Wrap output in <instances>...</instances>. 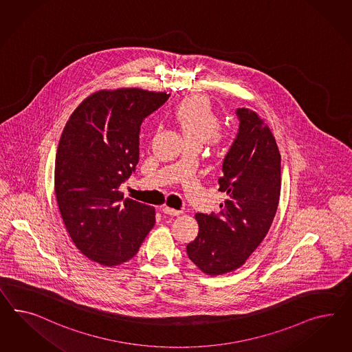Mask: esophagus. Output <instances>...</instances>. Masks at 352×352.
Listing matches in <instances>:
<instances>
[{"mask_svg": "<svg viewBox=\"0 0 352 352\" xmlns=\"http://www.w3.org/2000/svg\"><path fill=\"white\" fill-rule=\"evenodd\" d=\"M162 211H164V214L171 215V217H179V215H182V211H179V210L171 209V208H168V206H165Z\"/></svg>", "mask_w": 352, "mask_h": 352, "instance_id": "1", "label": "esophagus"}]
</instances>
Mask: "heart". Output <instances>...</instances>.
I'll return each instance as SVG.
<instances>
[{
    "label": "heart",
    "instance_id": "1",
    "mask_svg": "<svg viewBox=\"0 0 352 352\" xmlns=\"http://www.w3.org/2000/svg\"><path fill=\"white\" fill-rule=\"evenodd\" d=\"M173 116L188 143L200 146L208 141L212 147H220L228 141L230 132L220 126L221 118L208 96L186 97L175 106Z\"/></svg>",
    "mask_w": 352,
    "mask_h": 352
}]
</instances>
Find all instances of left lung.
Masks as SVG:
<instances>
[{
	"label": "left lung",
	"instance_id": "8db88e82",
	"mask_svg": "<svg viewBox=\"0 0 352 352\" xmlns=\"http://www.w3.org/2000/svg\"><path fill=\"white\" fill-rule=\"evenodd\" d=\"M239 133L223 162L219 190L227 200L217 215L196 214L199 234L187 246L208 276L237 270L265 238L280 196V153L255 111L238 109Z\"/></svg>",
	"mask_w": 352,
	"mask_h": 352
}]
</instances>
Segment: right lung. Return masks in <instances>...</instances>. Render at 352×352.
Instances as JSON below:
<instances>
[{
    "instance_id": "add662e5",
    "label": "right lung",
    "mask_w": 352,
    "mask_h": 352,
    "mask_svg": "<svg viewBox=\"0 0 352 352\" xmlns=\"http://www.w3.org/2000/svg\"><path fill=\"white\" fill-rule=\"evenodd\" d=\"M169 95L142 88L101 89L70 115L58 142L55 193L76 248L100 265L138 252L155 226V208L119 190L140 159V126Z\"/></svg>"
}]
</instances>
